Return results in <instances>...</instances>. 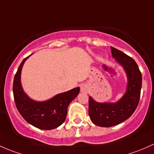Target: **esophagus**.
<instances>
[{
	"label": "esophagus",
	"instance_id": "34e87169",
	"mask_svg": "<svg viewBox=\"0 0 154 154\" xmlns=\"http://www.w3.org/2000/svg\"><path fill=\"white\" fill-rule=\"evenodd\" d=\"M81 91H82V92H85V91H86V89H85V87H84V86L81 87Z\"/></svg>",
	"mask_w": 154,
	"mask_h": 154
}]
</instances>
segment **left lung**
<instances>
[{"instance_id": "1", "label": "left lung", "mask_w": 154, "mask_h": 154, "mask_svg": "<svg viewBox=\"0 0 154 154\" xmlns=\"http://www.w3.org/2000/svg\"><path fill=\"white\" fill-rule=\"evenodd\" d=\"M112 58L126 73L128 83L125 94L116 102H97L89 97V116L99 127L115 126L131 116L137 107L142 88V73L136 61L120 50L110 47Z\"/></svg>"}]
</instances>
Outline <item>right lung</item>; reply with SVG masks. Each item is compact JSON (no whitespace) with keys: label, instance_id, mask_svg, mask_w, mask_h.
<instances>
[{"label":"right lung","instance_id":"1","mask_svg":"<svg viewBox=\"0 0 154 154\" xmlns=\"http://www.w3.org/2000/svg\"><path fill=\"white\" fill-rule=\"evenodd\" d=\"M30 55L22 61L14 78L13 95L15 105L23 118L32 126L42 130L55 129L65 121L68 106L78 96L80 88H75L57 94L47 101L32 99L23 91L20 82L22 67Z\"/></svg>","mask_w":154,"mask_h":154}]
</instances>
